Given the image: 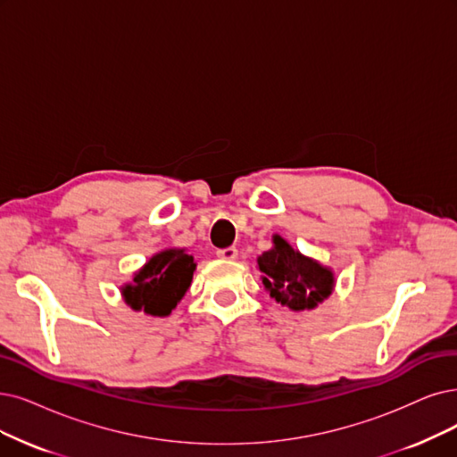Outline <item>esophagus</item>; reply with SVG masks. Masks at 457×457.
Wrapping results in <instances>:
<instances>
[{
	"label": "esophagus",
	"mask_w": 457,
	"mask_h": 457,
	"mask_svg": "<svg viewBox=\"0 0 457 457\" xmlns=\"http://www.w3.org/2000/svg\"><path fill=\"white\" fill-rule=\"evenodd\" d=\"M217 257L219 259H223V261H234L236 257H238V249L236 247H227V249H219L217 253Z\"/></svg>",
	"instance_id": "esophagus-1"
}]
</instances>
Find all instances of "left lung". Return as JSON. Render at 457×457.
I'll return each instance as SVG.
<instances>
[{"mask_svg": "<svg viewBox=\"0 0 457 457\" xmlns=\"http://www.w3.org/2000/svg\"><path fill=\"white\" fill-rule=\"evenodd\" d=\"M257 268L270 298L296 313L313 312L336 288L330 266L300 253L279 234L271 236V249L257 257Z\"/></svg>", "mask_w": 457, "mask_h": 457, "instance_id": "left-lung-1", "label": "left lung"}]
</instances>
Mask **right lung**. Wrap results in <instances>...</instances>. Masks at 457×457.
<instances>
[{"label": "right lung", "mask_w": 457, "mask_h": 457, "mask_svg": "<svg viewBox=\"0 0 457 457\" xmlns=\"http://www.w3.org/2000/svg\"><path fill=\"white\" fill-rule=\"evenodd\" d=\"M195 270L196 264L187 249H162L145 261L133 273V279L120 288L121 298L133 312L169 317L189 290Z\"/></svg>", "instance_id": "add662e5"}]
</instances>
